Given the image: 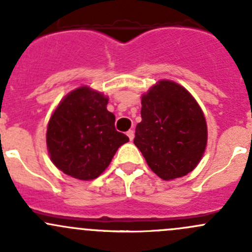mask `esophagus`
Here are the masks:
<instances>
[{
    "label": "esophagus",
    "mask_w": 252,
    "mask_h": 252,
    "mask_svg": "<svg viewBox=\"0 0 252 252\" xmlns=\"http://www.w3.org/2000/svg\"><path fill=\"white\" fill-rule=\"evenodd\" d=\"M126 135H128L129 140L131 141L134 139V130H128V131H126Z\"/></svg>",
    "instance_id": "34e87169"
}]
</instances>
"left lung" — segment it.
Segmentation results:
<instances>
[{
	"instance_id": "8db88e82",
	"label": "left lung",
	"mask_w": 252,
	"mask_h": 252,
	"mask_svg": "<svg viewBox=\"0 0 252 252\" xmlns=\"http://www.w3.org/2000/svg\"><path fill=\"white\" fill-rule=\"evenodd\" d=\"M134 144L161 179L184 177L199 164L207 145L204 112L187 89L159 80L141 96Z\"/></svg>"
}]
</instances>
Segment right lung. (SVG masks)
Listing matches in <instances>:
<instances>
[{
	"label": "right lung",
	"mask_w": 252,
	"mask_h": 252,
	"mask_svg": "<svg viewBox=\"0 0 252 252\" xmlns=\"http://www.w3.org/2000/svg\"><path fill=\"white\" fill-rule=\"evenodd\" d=\"M108 97L89 86L64 96L47 124L46 144L51 161L60 171L80 180H93L111 163L129 138L114 128L107 111Z\"/></svg>",
	"instance_id": "add662e5"
}]
</instances>
